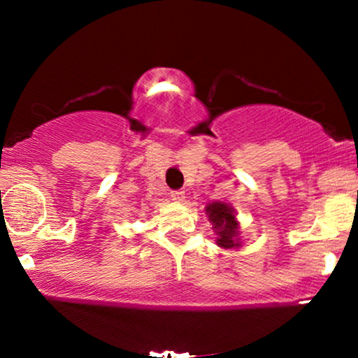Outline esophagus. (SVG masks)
<instances>
[{
    "mask_svg": "<svg viewBox=\"0 0 358 358\" xmlns=\"http://www.w3.org/2000/svg\"><path fill=\"white\" fill-rule=\"evenodd\" d=\"M171 199L176 200V202H184L185 192L184 190H171Z\"/></svg>",
    "mask_w": 358,
    "mask_h": 358,
    "instance_id": "esophagus-1",
    "label": "esophagus"
}]
</instances>
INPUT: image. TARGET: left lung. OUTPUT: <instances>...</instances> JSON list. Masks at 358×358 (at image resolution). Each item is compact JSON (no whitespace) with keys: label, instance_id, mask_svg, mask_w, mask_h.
Here are the masks:
<instances>
[{"label":"left lung","instance_id":"left-lung-1","mask_svg":"<svg viewBox=\"0 0 358 358\" xmlns=\"http://www.w3.org/2000/svg\"><path fill=\"white\" fill-rule=\"evenodd\" d=\"M207 213L213 228L217 229V244L222 248H238V222L234 220L233 210L227 203L213 202L207 207Z\"/></svg>","mask_w":358,"mask_h":358}]
</instances>
